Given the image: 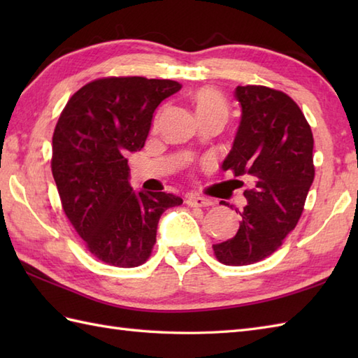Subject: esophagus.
<instances>
[{
    "label": "esophagus",
    "mask_w": 358,
    "mask_h": 358,
    "mask_svg": "<svg viewBox=\"0 0 358 358\" xmlns=\"http://www.w3.org/2000/svg\"><path fill=\"white\" fill-rule=\"evenodd\" d=\"M186 203H187V206H191V208H208L214 204V201L206 199V196H201L196 194H189L186 196Z\"/></svg>",
    "instance_id": "esophagus-1"
}]
</instances>
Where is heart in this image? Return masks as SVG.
Wrapping results in <instances>:
<instances>
[{"label": "heart", "mask_w": 358, "mask_h": 358, "mask_svg": "<svg viewBox=\"0 0 358 358\" xmlns=\"http://www.w3.org/2000/svg\"><path fill=\"white\" fill-rule=\"evenodd\" d=\"M192 100H194V106H195V112L199 117L214 115V113L227 115L226 101L223 100V96L214 89H210V87L199 89L194 94Z\"/></svg>", "instance_id": "heart-1"}]
</instances>
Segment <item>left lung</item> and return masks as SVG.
<instances>
[{"mask_svg": "<svg viewBox=\"0 0 358 358\" xmlns=\"http://www.w3.org/2000/svg\"><path fill=\"white\" fill-rule=\"evenodd\" d=\"M240 126L222 169L248 175L246 206L232 238L214 245L227 266L263 260L281 246L299 223L314 181V138L308 121L291 96L264 86H237Z\"/></svg>", "mask_w": 358, "mask_h": 358, "instance_id": "1", "label": "left lung"}]
</instances>
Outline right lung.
<instances>
[{"label":"right lung","mask_w":358,"mask_h":358,"mask_svg":"<svg viewBox=\"0 0 358 358\" xmlns=\"http://www.w3.org/2000/svg\"><path fill=\"white\" fill-rule=\"evenodd\" d=\"M181 85L143 77L101 78L73 94L52 138V173L64 214L98 260L135 268L148 260L173 194L134 191L129 152H138L154 112Z\"/></svg>","instance_id":"1"}]
</instances>
